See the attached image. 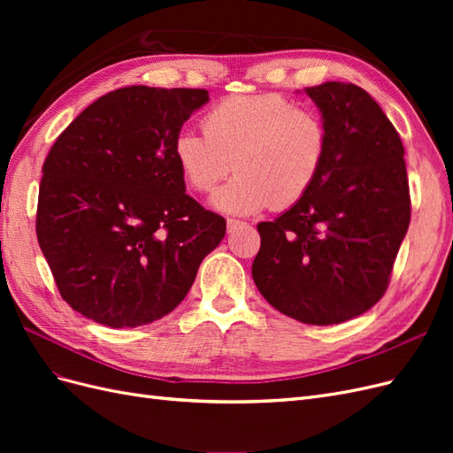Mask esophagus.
Segmentation results:
<instances>
[{
    "label": "esophagus",
    "mask_w": 453,
    "mask_h": 453,
    "mask_svg": "<svg viewBox=\"0 0 453 453\" xmlns=\"http://www.w3.org/2000/svg\"><path fill=\"white\" fill-rule=\"evenodd\" d=\"M245 223H242V221H236V219H228L226 221V232L228 234H232V232H236L238 228H242Z\"/></svg>",
    "instance_id": "1"
}]
</instances>
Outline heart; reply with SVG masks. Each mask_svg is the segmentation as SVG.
Listing matches in <instances>:
<instances>
[{"mask_svg": "<svg viewBox=\"0 0 453 453\" xmlns=\"http://www.w3.org/2000/svg\"><path fill=\"white\" fill-rule=\"evenodd\" d=\"M325 157L323 120L272 92L230 96L205 113L203 134L183 128L173 138L175 164L193 190L208 193L230 168L238 172L211 196L213 208L228 215L303 200Z\"/></svg>", "mask_w": 453, "mask_h": 453, "instance_id": "b5f03b06", "label": "heart"}]
</instances>
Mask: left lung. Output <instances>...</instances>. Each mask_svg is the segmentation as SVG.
Listing matches in <instances>:
<instances>
[{
  "label": "left lung",
  "mask_w": 453,
  "mask_h": 453,
  "mask_svg": "<svg viewBox=\"0 0 453 453\" xmlns=\"http://www.w3.org/2000/svg\"><path fill=\"white\" fill-rule=\"evenodd\" d=\"M326 130L310 193L258 223L253 281L268 303L308 325L357 318L386 293L410 225L404 147L366 90L328 81L304 88Z\"/></svg>",
  "instance_id": "obj_1"
}]
</instances>
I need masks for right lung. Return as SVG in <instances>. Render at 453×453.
I'll return each mask as SVG.
<instances>
[{
    "label": "right lung",
    "mask_w": 453,
    "mask_h": 453,
    "mask_svg": "<svg viewBox=\"0 0 453 453\" xmlns=\"http://www.w3.org/2000/svg\"><path fill=\"white\" fill-rule=\"evenodd\" d=\"M202 88L125 87L90 104L49 150L35 232L62 298L113 328L181 304L226 221L185 193L173 138Z\"/></svg>",
    "instance_id": "1"
}]
</instances>
